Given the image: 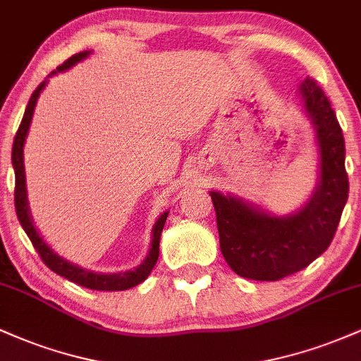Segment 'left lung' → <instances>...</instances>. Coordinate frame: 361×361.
I'll use <instances>...</instances> for the list:
<instances>
[{"instance_id":"8db88e82","label":"left lung","mask_w":361,"mask_h":361,"mask_svg":"<svg viewBox=\"0 0 361 361\" xmlns=\"http://www.w3.org/2000/svg\"><path fill=\"white\" fill-rule=\"evenodd\" d=\"M300 94L321 156V180L307 205L288 217H273L210 192L222 256L244 279L276 281L309 267L329 247L348 200L345 139L336 114L314 78L302 82Z\"/></svg>"}]
</instances>
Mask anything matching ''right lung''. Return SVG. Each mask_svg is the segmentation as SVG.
Masks as SVG:
<instances>
[{
	"label": "right lung",
	"mask_w": 361,
	"mask_h": 361,
	"mask_svg": "<svg viewBox=\"0 0 361 361\" xmlns=\"http://www.w3.org/2000/svg\"><path fill=\"white\" fill-rule=\"evenodd\" d=\"M88 51L74 54V56L69 57L68 61H64L62 64L57 68V71H64V69H69L71 66L80 62L81 59H85L88 56ZM54 71V73H57ZM52 73V74H54ZM45 82L42 81L39 86H37L34 93H32L30 100H28L27 109H25L22 123H20L18 130H16L15 140H13V149H11V163H13V169H15V210H16V217H18L20 224H22L23 231L27 233L28 238H30L32 244H34L35 251L39 252L40 259L47 264L49 268L57 275L64 276V279L74 281V283L81 285V287L91 288V290H106V292H115V290H127L135 287V285L142 283L144 280L147 279L149 273L152 271L154 268L157 258H159V239H161V233H163L164 222H166L168 212H164L157 219L154 229H152V243H151V251H149L147 258L142 261V264H139L135 270L132 271H126V273H110V275H103V273H93L90 270H82V268L76 267V264L69 263L61 256H57L51 247L47 246L42 241L37 229L32 224L30 214H28V204H27V192H25V173H23V142L25 137H27L28 127H30L32 122V115H34V109L37 98H39L40 91L44 90Z\"/></svg>",
	"instance_id": "right-lung-1"
}]
</instances>
